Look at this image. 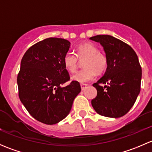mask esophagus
<instances>
[{"instance_id": "1", "label": "esophagus", "mask_w": 152, "mask_h": 152, "mask_svg": "<svg viewBox=\"0 0 152 152\" xmlns=\"http://www.w3.org/2000/svg\"><path fill=\"white\" fill-rule=\"evenodd\" d=\"M87 87V85H86V84H81V87H82V90H85Z\"/></svg>"}]
</instances>
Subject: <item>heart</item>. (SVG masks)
Masks as SVG:
<instances>
[{"label": "heart", "mask_w": 152, "mask_h": 152, "mask_svg": "<svg viewBox=\"0 0 152 152\" xmlns=\"http://www.w3.org/2000/svg\"><path fill=\"white\" fill-rule=\"evenodd\" d=\"M78 58L85 59L83 66L85 68L76 72L72 80L79 83L90 82L96 77V73H104L108 66V59L104 53H101L99 47L90 42L81 43L76 49V54L67 52L63 58V65L68 72L74 73L77 69Z\"/></svg>", "instance_id": "b5f03b06"}]
</instances>
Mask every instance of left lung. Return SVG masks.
Returning <instances> with one entry per match:
<instances>
[{
    "label": "left lung",
    "instance_id": "obj_1",
    "mask_svg": "<svg viewBox=\"0 0 152 152\" xmlns=\"http://www.w3.org/2000/svg\"><path fill=\"white\" fill-rule=\"evenodd\" d=\"M90 39L103 46L108 59L105 73L93 85L97 96L91 101L92 106L101 115L122 117L134 105L140 91L142 70L138 57L131 46L110 35H97Z\"/></svg>",
    "mask_w": 152,
    "mask_h": 152
}]
</instances>
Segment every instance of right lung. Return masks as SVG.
Returning a JSON list of instances; mask_svg holds the SVG:
<instances>
[{"label": "right lung", "mask_w": 152, "mask_h": 152, "mask_svg": "<svg viewBox=\"0 0 152 152\" xmlns=\"http://www.w3.org/2000/svg\"><path fill=\"white\" fill-rule=\"evenodd\" d=\"M70 46L67 39L47 38L29 48L21 60L17 79L20 100L34 118L43 124L63 120L81 91L75 81L62 87L70 80L63 65Z\"/></svg>", "instance_id": "add662e5"}]
</instances>
